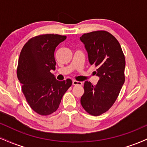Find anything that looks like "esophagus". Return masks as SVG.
Listing matches in <instances>:
<instances>
[{"instance_id":"esophagus-1","label":"esophagus","mask_w":147,"mask_h":147,"mask_svg":"<svg viewBox=\"0 0 147 147\" xmlns=\"http://www.w3.org/2000/svg\"><path fill=\"white\" fill-rule=\"evenodd\" d=\"M72 84H73L74 86H76V85L82 86V82H78V81H76V80H73V81H72Z\"/></svg>"}]
</instances>
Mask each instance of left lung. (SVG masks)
<instances>
[{
	"mask_svg": "<svg viewBox=\"0 0 147 147\" xmlns=\"http://www.w3.org/2000/svg\"><path fill=\"white\" fill-rule=\"evenodd\" d=\"M80 40L99 77L95 86L86 81L81 104L89 114L98 116L109 111L119 95L125 81V57L115 37L106 31L84 34Z\"/></svg>",
	"mask_w": 147,
	"mask_h": 147,
	"instance_id": "left-lung-1",
	"label": "left lung"
}]
</instances>
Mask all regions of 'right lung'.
Masks as SVG:
<instances>
[{
  "mask_svg": "<svg viewBox=\"0 0 147 147\" xmlns=\"http://www.w3.org/2000/svg\"><path fill=\"white\" fill-rule=\"evenodd\" d=\"M66 36L42 34L30 38L24 45L18 59L17 77L22 91L34 111L48 115L58 109L72 80H57L50 70H55L56 47Z\"/></svg>",
  "mask_w": 147,
  "mask_h": 147,
  "instance_id": "obj_1",
  "label": "right lung"
}]
</instances>
